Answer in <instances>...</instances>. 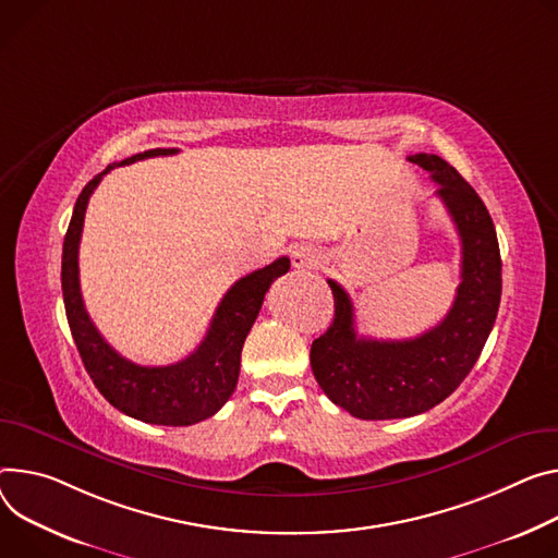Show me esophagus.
<instances>
[{
    "instance_id": "obj_1",
    "label": "esophagus",
    "mask_w": 558,
    "mask_h": 558,
    "mask_svg": "<svg viewBox=\"0 0 558 558\" xmlns=\"http://www.w3.org/2000/svg\"><path fill=\"white\" fill-rule=\"evenodd\" d=\"M291 265L300 271L305 269H316L320 265V253L314 244L307 242H300L291 248Z\"/></svg>"
}]
</instances>
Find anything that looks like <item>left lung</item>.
I'll list each match as a JSON object with an SVG mask.
<instances>
[{
    "label": "left lung",
    "instance_id": "8db88e82",
    "mask_svg": "<svg viewBox=\"0 0 558 558\" xmlns=\"http://www.w3.org/2000/svg\"><path fill=\"white\" fill-rule=\"evenodd\" d=\"M438 186L461 238V284L447 316L410 340L361 338L347 291L333 293V323L312 344V369L327 398L363 421L410 418L442 402L478 361L500 305V251L478 193L432 154L410 156Z\"/></svg>",
    "mask_w": 558,
    "mask_h": 558
}]
</instances>
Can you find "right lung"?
Returning <instances> with one entry per match:
<instances>
[{
	"label": "right lung",
	"instance_id": "add662e5",
	"mask_svg": "<svg viewBox=\"0 0 558 558\" xmlns=\"http://www.w3.org/2000/svg\"><path fill=\"white\" fill-rule=\"evenodd\" d=\"M178 148H150L144 154L109 165L97 173L80 193L73 218L64 238L62 251V293L73 340L82 363L99 389L116 410L150 425L184 427L211 418L231 398L238 374L240 353L248 329L256 323L265 293L271 282L289 271V258L240 278L220 300L209 331L199 347L184 361L167 367H142L124 356L102 338L84 310L80 291V238L88 197L111 169L131 165L135 160L173 156Z\"/></svg>",
	"mask_w": 558,
	"mask_h": 558
}]
</instances>
